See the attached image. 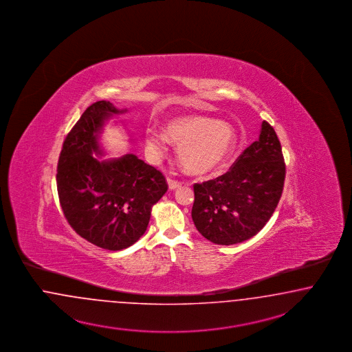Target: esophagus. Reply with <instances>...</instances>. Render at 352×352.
Instances as JSON below:
<instances>
[{
	"mask_svg": "<svg viewBox=\"0 0 352 352\" xmlns=\"http://www.w3.org/2000/svg\"><path fill=\"white\" fill-rule=\"evenodd\" d=\"M168 184H169V190H177V188H179L181 186H182V183L177 182V181H174V179H168Z\"/></svg>",
	"mask_w": 352,
	"mask_h": 352,
	"instance_id": "esophagus-1",
	"label": "esophagus"
}]
</instances>
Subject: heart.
Segmentation results:
<instances>
[{
    "label": "heart",
    "mask_w": 352,
    "mask_h": 352,
    "mask_svg": "<svg viewBox=\"0 0 352 352\" xmlns=\"http://www.w3.org/2000/svg\"><path fill=\"white\" fill-rule=\"evenodd\" d=\"M171 142L178 160L191 175L206 177L222 169L238 146V135L229 123L201 114H184L166 122L164 133L146 131V149L162 156Z\"/></svg>",
    "instance_id": "heart-1"
}]
</instances>
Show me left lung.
<instances>
[{"label": "left lung", "instance_id": "left-lung-1", "mask_svg": "<svg viewBox=\"0 0 352 352\" xmlns=\"http://www.w3.org/2000/svg\"><path fill=\"white\" fill-rule=\"evenodd\" d=\"M285 175L278 136L264 121L258 140L244 149L228 173L194 184L191 216L196 229L222 245L255 236L278 206Z\"/></svg>", "mask_w": 352, "mask_h": 352}]
</instances>
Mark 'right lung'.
Masks as SVG:
<instances>
[{
  "label": "right lung",
  "instance_id": "obj_1",
  "mask_svg": "<svg viewBox=\"0 0 352 352\" xmlns=\"http://www.w3.org/2000/svg\"><path fill=\"white\" fill-rule=\"evenodd\" d=\"M126 111L104 100L88 107L63 142L56 177L70 226L109 251L140 239L152 206L168 191L162 173L133 153L100 158L105 155L100 143L105 123Z\"/></svg>",
  "mask_w": 352,
  "mask_h": 352
}]
</instances>
